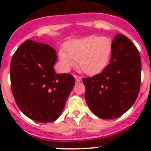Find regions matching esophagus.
I'll use <instances>...</instances> for the list:
<instances>
[{
    "mask_svg": "<svg viewBox=\"0 0 151 151\" xmlns=\"http://www.w3.org/2000/svg\"><path fill=\"white\" fill-rule=\"evenodd\" d=\"M74 78H75V80L77 82H80L81 81V77L78 75H74Z\"/></svg>",
    "mask_w": 151,
    "mask_h": 151,
    "instance_id": "34e87169",
    "label": "esophagus"
}]
</instances>
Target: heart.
<instances>
[{
	"mask_svg": "<svg viewBox=\"0 0 151 151\" xmlns=\"http://www.w3.org/2000/svg\"><path fill=\"white\" fill-rule=\"evenodd\" d=\"M59 52V59L69 70L78 62V66L88 74L100 73L107 65L112 52V42L106 37L90 36L73 40Z\"/></svg>",
	"mask_w": 151,
	"mask_h": 151,
	"instance_id": "b5f03b06",
	"label": "heart"
}]
</instances>
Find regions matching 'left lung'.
<instances>
[{
	"label": "left lung",
	"instance_id": "obj_1",
	"mask_svg": "<svg viewBox=\"0 0 151 151\" xmlns=\"http://www.w3.org/2000/svg\"><path fill=\"white\" fill-rule=\"evenodd\" d=\"M85 98L90 110L103 119H114L132 107L141 84V59L135 45L117 34L110 63L101 73L83 78Z\"/></svg>",
	"mask_w": 151,
	"mask_h": 151
}]
</instances>
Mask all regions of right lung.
<instances>
[{
	"instance_id": "1",
	"label": "right lung",
	"mask_w": 151,
	"mask_h": 151,
	"mask_svg": "<svg viewBox=\"0 0 151 151\" xmlns=\"http://www.w3.org/2000/svg\"><path fill=\"white\" fill-rule=\"evenodd\" d=\"M56 59L50 45L27 40L11 60V86L15 103L36 122L55 121L75 85L70 73L55 72Z\"/></svg>"
}]
</instances>
